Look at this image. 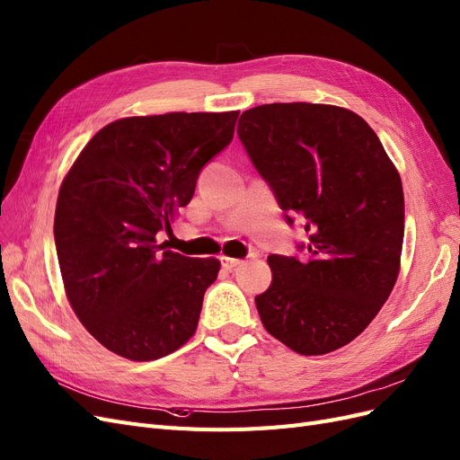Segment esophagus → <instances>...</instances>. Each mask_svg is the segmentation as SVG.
Wrapping results in <instances>:
<instances>
[{
  "label": "esophagus",
  "instance_id": "esophagus-1",
  "mask_svg": "<svg viewBox=\"0 0 460 460\" xmlns=\"http://www.w3.org/2000/svg\"><path fill=\"white\" fill-rule=\"evenodd\" d=\"M220 262H222V267H225L226 270H232V269H235V267H240V264H242L243 261H242V259H234V257L222 255V257H220Z\"/></svg>",
  "mask_w": 460,
  "mask_h": 460
}]
</instances>
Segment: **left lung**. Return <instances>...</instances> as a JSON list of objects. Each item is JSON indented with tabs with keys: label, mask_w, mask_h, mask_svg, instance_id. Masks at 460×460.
Returning a JSON list of instances; mask_svg holds the SVG:
<instances>
[{
	"label": "left lung",
	"mask_w": 460,
	"mask_h": 460,
	"mask_svg": "<svg viewBox=\"0 0 460 460\" xmlns=\"http://www.w3.org/2000/svg\"><path fill=\"white\" fill-rule=\"evenodd\" d=\"M238 136L282 211L309 234L305 262L269 257L272 284L255 297L261 323L299 355L336 351L372 323L397 282L401 176L368 122L338 105H259L243 111Z\"/></svg>",
	"instance_id": "obj_1"
}]
</instances>
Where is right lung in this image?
<instances>
[{
	"mask_svg": "<svg viewBox=\"0 0 460 460\" xmlns=\"http://www.w3.org/2000/svg\"><path fill=\"white\" fill-rule=\"evenodd\" d=\"M238 111L127 117L97 132L68 169L55 247L68 303L92 336L130 360L180 349L198 328L220 261L164 249L199 171L234 137Z\"/></svg>",
	"mask_w": 460,
	"mask_h": 460,
	"instance_id": "right-lung-1",
	"label": "right lung"
}]
</instances>
